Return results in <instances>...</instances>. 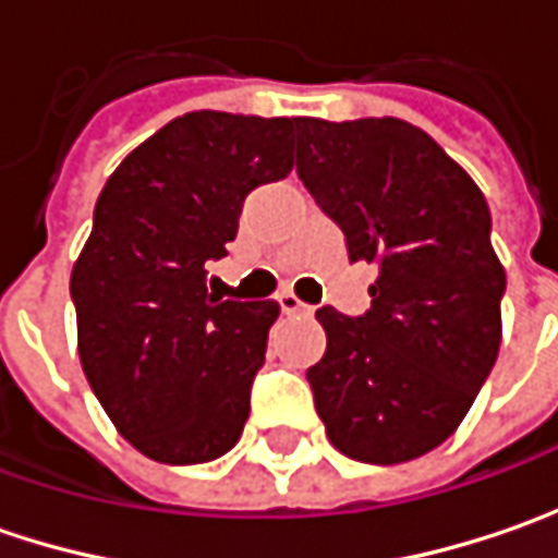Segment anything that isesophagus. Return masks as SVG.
Here are the masks:
<instances>
[{
    "instance_id": "34e87169",
    "label": "esophagus",
    "mask_w": 558,
    "mask_h": 558,
    "mask_svg": "<svg viewBox=\"0 0 558 558\" xmlns=\"http://www.w3.org/2000/svg\"><path fill=\"white\" fill-rule=\"evenodd\" d=\"M279 307H282V313H289V316H294V313H301V316H311L313 307L311 304H304L298 294H291V291H282L279 294Z\"/></svg>"
}]
</instances>
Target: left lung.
Instances as JSON below:
<instances>
[{
	"mask_svg": "<svg viewBox=\"0 0 558 558\" xmlns=\"http://www.w3.org/2000/svg\"><path fill=\"white\" fill-rule=\"evenodd\" d=\"M298 177L348 257L378 264L366 316L316 311L326 354L307 381L326 435L373 465L425 457L460 428L504 338L506 269L482 189L397 118H301Z\"/></svg>",
	"mask_w": 558,
	"mask_h": 558,
	"instance_id": "1",
	"label": "left lung"
}]
</instances>
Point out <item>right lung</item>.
Instances as JSON below:
<instances>
[{
	"label": "right lung",
	"instance_id": "obj_1",
	"mask_svg": "<svg viewBox=\"0 0 558 558\" xmlns=\"http://www.w3.org/2000/svg\"><path fill=\"white\" fill-rule=\"evenodd\" d=\"M298 118L192 111L108 177L71 272L89 388L148 460L192 465L242 438L276 301L207 294L247 192L286 180Z\"/></svg>",
	"mask_w": 558,
	"mask_h": 558
}]
</instances>
